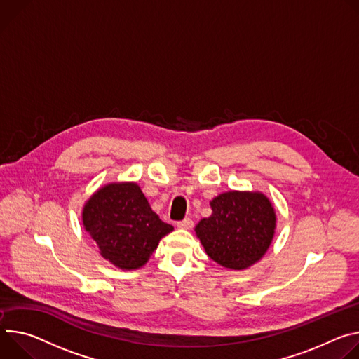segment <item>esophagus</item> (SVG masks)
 <instances>
[{
    "mask_svg": "<svg viewBox=\"0 0 359 359\" xmlns=\"http://www.w3.org/2000/svg\"><path fill=\"white\" fill-rule=\"evenodd\" d=\"M192 225H194V222H192L191 218H185V219L177 222V226H178L180 229H191Z\"/></svg>",
    "mask_w": 359,
    "mask_h": 359,
    "instance_id": "1",
    "label": "esophagus"
}]
</instances>
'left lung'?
Returning <instances> with one entry per match:
<instances>
[{
  "mask_svg": "<svg viewBox=\"0 0 359 359\" xmlns=\"http://www.w3.org/2000/svg\"><path fill=\"white\" fill-rule=\"evenodd\" d=\"M212 214L195 225L207 255L224 268L243 271L268 251L276 228L269 198L259 191H228L210 203Z\"/></svg>",
  "mask_w": 359,
  "mask_h": 359,
  "instance_id": "1",
  "label": "left lung"
}]
</instances>
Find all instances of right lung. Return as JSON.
<instances>
[{
    "label": "right lung",
    "instance_id": "right-lung-1",
    "mask_svg": "<svg viewBox=\"0 0 359 359\" xmlns=\"http://www.w3.org/2000/svg\"><path fill=\"white\" fill-rule=\"evenodd\" d=\"M83 225L101 257L123 271L144 266L161 238L174 229L151 210L137 182H111L97 189L84 204Z\"/></svg>",
    "mask_w": 359,
    "mask_h": 359
}]
</instances>
